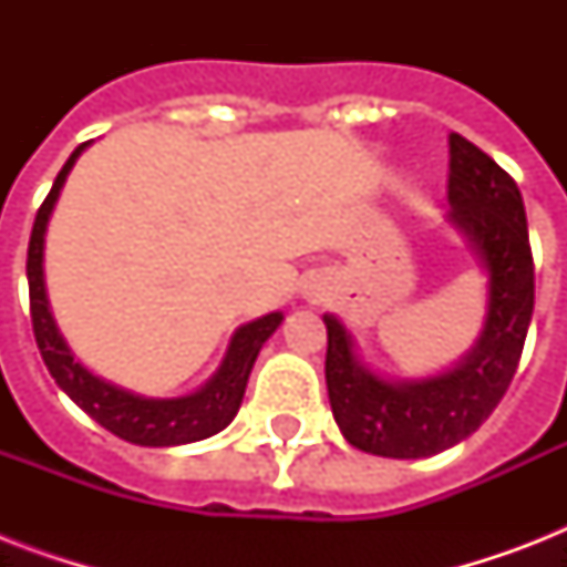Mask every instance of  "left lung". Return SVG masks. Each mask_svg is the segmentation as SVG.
<instances>
[{
  "mask_svg": "<svg viewBox=\"0 0 567 567\" xmlns=\"http://www.w3.org/2000/svg\"><path fill=\"white\" fill-rule=\"evenodd\" d=\"M450 220L474 240L488 270V318L480 344L444 377L391 385L355 362L336 318L327 320V388L338 430L353 447L388 458H423L453 447L497 409L527 341L536 267L527 212L509 173L450 132Z\"/></svg>",
  "mask_w": 567,
  "mask_h": 567,
  "instance_id": "1",
  "label": "left lung"
}]
</instances>
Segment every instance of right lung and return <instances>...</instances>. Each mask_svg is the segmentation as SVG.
<instances>
[{
    "label": "right lung",
    "instance_id": "1",
    "mask_svg": "<svg viewBox=\"0 0 567 567\" xmlns=\"http://www.w3.org/2000/svg\"><path fill=\"white\" fill-rule=\"evenodd\" d=\"M82 150L84 144L75 146V153L66 158V164L55 176V185L38 208L29 238L25 276H29L31 329H34V341H38V350L43 355V364L49 368L58 388H64V394L79 409H84L93 421L114 432L117 439L141 444V447H176V444L208 439L214 432L226 430L231 417L238 414L258 350L267 338L274 336V329L282 323V315L274 311L267 318H258L247 327H240L231 338L229 353L223 359L217 377L203 391L179 396V400H144V396L120 391V388L93 377L91 371H84L58 332L52 311H49L47 285H43V231H47L49 214H52L58 194H61L66 173Z\"/></svg>",
    "mask_w": 567,
    "mask_h": 567
}]
</instances>
